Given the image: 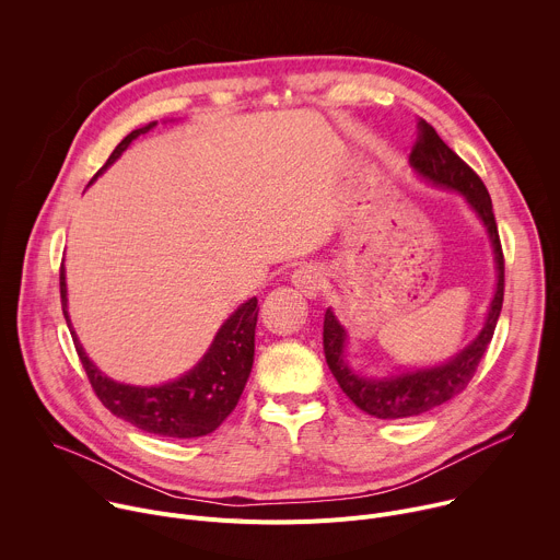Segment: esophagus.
<instances>
[{
  "label": "esophagus",
  "instance_id": "obj_1",
  "mask_svg": "<svg viewBox=\"0 0 560 560\" xmlns=\"http://www.w3.org/2000/svg\"><path fill=\"white\" fill-rule=\"evenodd\" d=\"M291 282H293V287H295L302 295H306V298H318V293H320L323 287H325V271H323V267L308 262V265H302V267H298V269L293 271Z\"/></svg>",
  "mask_w": 560,
  "mask_h": 560
}]
</instances>
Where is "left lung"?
I'll return each mask as SVG.
<instances>
[{"mask_svg":"<svg viewBox=\"0 0 560 560\" xmlns=\"http://www.w3.org/2000/svg\"><path fill=\"white\" fill-rule=\"evenodd\" d=\"M418 129H420V136L409 155V164L420 179L439 186V189H447L463 196L467 207L476 213V218L485 226L491 242L493 262H495V289L487 308L482 329L465 349H460L456 355H452L443 364L402 369L398 374H389V376H364L349 364L347 360L349 334L336 318L334 308L331 306L327 308L323 345H325V358L331 374L355 407H360L369 416H376L383 420L420 416L433 407L452 400L469 385L482 353L491 342L495 323H499V316H501L503 293H505V260H503L499 226H495L491 198L485 189L482 179L441 140V136L431 127V124L420 119Z\"/></svg>","mask_w":560,"mask_h":560,"instance_id":"obj_1","label":"left lung"}]
</instances>
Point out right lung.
<instances>
[{"label": "right lung", "instance_id": "right-lung-1", "mask_svg": "<svg viewBox=\"0 0 560 560\" xmlns=\"http://www.w3.org/2000/svg\"><path fill=\"white\" fill-rule=\"evenodd\" d=\"M158 121L131 131L124 138L106 164L95 173V182L133 140L149 133ZM59 293L61 312L71 329L78 355L86 369V376L102 400V405L117 418L131 422L133 427L166 439H200L215 431L224 418L235 409L244 385L254 366L256 351V323H258V298L246 300L222 323L211 347L200 362L175 381L140 387L124 385L106 374L86 355L69 316V291L65 265L59 269Z\"/></svg>", "mask_w": 560, "mask_h": 560}]
</instances>
